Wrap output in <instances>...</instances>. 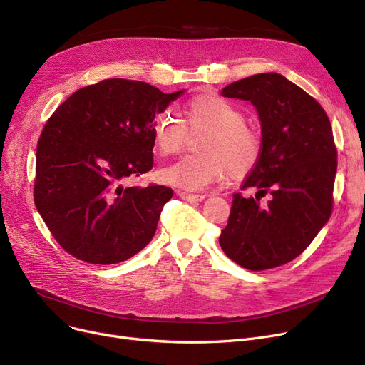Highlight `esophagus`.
<instances>
[{"instance_id":"34e87169","label":"esophagus","mask_w":365,"mask_h":365,"mask_svg":"<svg viewBox=\"0 0 365 365\" xmlns=\"http://www.w3.org/2000/svg\"><path fill=\"white\" fill-rule=\"evenodd\" d=\"M178 195L182 198V200H185V201H189V202H201L204 198H205V195H195V194H186V192H182V190H179L178 192Z\"/></svg>"}]
</instances>
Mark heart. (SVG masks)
Here are the masks:
<instances>
[{
	"label": "heart",
	"instance_id": "1",
	"mask_svg": "<svg viewBox=\"0 0 365 365\" xmlns=\"http://www.w3.org/2000/svg\"><path fill=\"white\" fill-rule=\"evenodd\" d=\"M190 127L205 125L212 133L202 140V153H189L178 163L161 170V179L185 190H202L222 182L227 170L234 178L250 173L260 157V139L244 124L242 110L220 96H198L185 109ZM155 145L164 157L176 155L186 139L185 123L173 110L157 117Z\"/></svg>",
	"mask_w": 365,
	"mask_h": 365
}]
</instances>
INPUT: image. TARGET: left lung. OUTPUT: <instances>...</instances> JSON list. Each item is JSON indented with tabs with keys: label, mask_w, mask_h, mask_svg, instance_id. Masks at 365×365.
<instances>
[{
	"label": "left lung",
	"mask_w": 365,
	"mask_h": 365,
	"mask_svg": "<svg viewBox=\"0 0 365 365\" xmlns=\"http://www.w3.org/2000/svg\"><path fill=\"white\" fill-rule=\"evenodd\" d=\"M225 98L250 101L262 127L256 167L234 195L219 237L225 255L250 271L285 264L306 250L333 210L337 150L322 106L277 72L252 75L222 90ZM270 194V201L259 200Z\"/></svg>",
	"instance_id": "8db88e82"
}]
</instances>
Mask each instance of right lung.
I'll list each match as a JSON object with an SVG mask.
<instances>
[{"label":"right lung","mask_w":365,"mask_h":365,"mask_svg":"<svg viewBox=\"0 0 365 365\" xmlns=\"http://www.w3.org/2000/svg\"><path fill=\"white\" fill-rule=\"evenodd\" d=\"M185 93L112 78L71 94L36 145L34 200L54 240L93 264L124 262L155 235L173 190L127 186L153 165L155 115Z\"/></svg>","instance_id":"add662e5"}]
</instances>
